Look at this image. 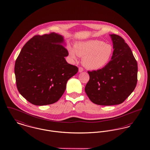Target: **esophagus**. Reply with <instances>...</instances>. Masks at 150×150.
Masks as SVG:
<instances>
[{
    "label": "esophagus",
    "mask_w": 150,
    "mask_h": 150,
    "mask_svg": "<svg viewBox=\"0 0 150 150\" xmlns=\"http://www.w3.org/2000/svg\"><path fill=\"white\" fill-rule=\"evenodd\" d=\"M83 71H84V69H83V67H79V72H83Z\"/></svg>",
    "instance_id": "esophagus-1"
}]
</instances>
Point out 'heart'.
<instances>
[{
    "mask_svg": "<svg viewBox=\"0 0 150 150\" xmlns=\"http://www.w3.org/2000/svg\"><path fill=\"white\" fill-rule=\"evenodd\" d=\"M71 58L77 60L83 57L82 63L88 69L98 70L106 66L113 55V46L98 40H91L76 43L74 48L68 46Z\"/></svg>",
    "mask_w": 150,
    "mask_h": 150,
    "instance_id": "heart-1",
    "label": "heart"
}]
</instances>
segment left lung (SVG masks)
<instances>
[{"label": "left lung", "instance_id": "1", "mask_svg": "<svg viewBox=\"0 0 150 150\" xmlns=\"http://www.w3.org/2000/svg\"><path fill=\"white\" fill-rule=\"evenodd\" d=\"M114 53L105 67L88 71L89 80L85 92L90 100L100 105L122 103L137 83L138 64L131 49L120 35H110Z\"/></svg>", "mask_w": 150, "mask_h": 150}]
</instances>
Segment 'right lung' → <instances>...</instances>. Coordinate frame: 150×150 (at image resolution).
Instances as JSON below:
<instances>
[{
	"instance_id": "1",
	"label": "right lung",
	"mask_w": 150,
	"mask_h": 150,
	"mask_svg": "<svg viewBox=\"0 0 150 150\" xmlns=\"http://www.w3.org/2000/svg\"><path fill=\"white\" fill-rule=\"evenodd\" d=\"M63 36L55 33L36 35L23 47L15 65L19 93L35 105L56 103L65 91L68 80L78 71L64 57L69 52Z\"/></svg>"
}]
</instances>
